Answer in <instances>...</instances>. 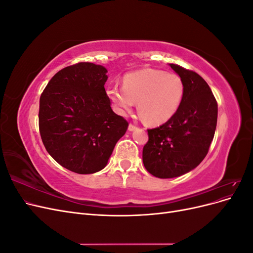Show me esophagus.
<instances>
[{"label":"esophagus","instance_id":"obj_1","mask_svg":"<svg viewBox=\"0 0 253 253\" xmlns=\"http://www.w3.org/2000/svg\"><path fill=\"white\" fill-rule=\"evenodd\" d=\"M135 128H136V126H135V125L129 124V126H128V131H134Z\"/></svg>","mask_w":253,"mask_h":253}]
</instances>
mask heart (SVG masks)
Returning <instances> with one entry per match:
<instances>
[{
    "instance_id": "heart-1",
    "label": "heart",
    "mask_w": 253,
    "mask_h": 253,
    "mask_svg": "<svg viewBox=\"0 0 253 253\" xmlns=\"http://www.w3.org/2000/svg\"><path fill=\"white\" fill-rule=\"evenodd\" d=\"M185 94L178 75L144 68L126 74L122 88L113 86L108 96L120 114H126L138 102L141 118L152 126L165 124L177 112Z\"/></svg>"
}]
</instances>
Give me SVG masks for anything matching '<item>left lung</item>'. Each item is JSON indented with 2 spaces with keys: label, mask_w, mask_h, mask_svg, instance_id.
Returning <instances> with one entry per match:
<instances>
[{
  "label": "left lung",
  "mask_w": 253,
  "mask_h": 253,
  "mask_svg": "<svg viewBox=\"0 0 253 253\" xmlns=\"http://www.w3.org/2000/svg\"><path fill=\"white\" fill-rule=\"evenodd\" d=\"M185 86L182 101L166 124L148 129L142 150L147 171L158 178H173L193 170L208 154L217 122V102L200 75L170 64Z\"/></svg>",
  "instance_id": "obj_1"
}]
</instances>
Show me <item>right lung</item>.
I'll list each match as a JSON object with an SVG mask.
<instances>
[{
  "instance_id": "right-lung-1",
  "label": "right lung",
  "mask_w": 253,
  "mask_h": 253,
  "mask_svg": "<svg viewBox=\"0 0 253 253\" xmlns=\"http://www.w3.org/2000/svg\"><path fill=\"white\" fill-rule=\"evenodd\" d=\"M106 68L79 62L59 71L40 97L39 129L45 149L65 169L91 174L108 164L128 122L111 108Z\"/></svg>"
}]
</instances>
